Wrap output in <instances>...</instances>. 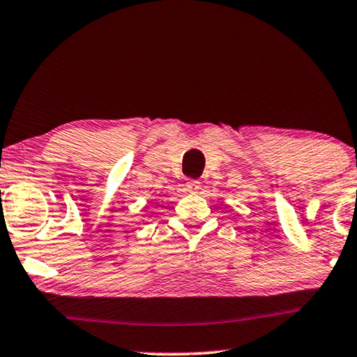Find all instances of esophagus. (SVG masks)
Wrapping results in <instances>:
<instances>
[{"instance_id":"1","label":"esophagus","mask_w":357,"mask_h":357,"mask_svg":"<svg viewBox=\"0 0 357 357\" xmlns=\"http://www.w3.org/2000/svg\"><path fill=\"white\" fill-rule=\"evenodd\" d=\"M185 188H188L189 192H197L200 189V181L199 179H189L188 183H185Z\"/></svg>"}]
</instances>
